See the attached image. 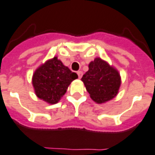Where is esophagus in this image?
<instances>
[{
    "instance_id": "esophagus-1",
    "label": "esophagus",
    "mask_w": 155,
    "mask_h": 155,
    "mask_svg": "<svg viewBox=\"0 0 155 155\" xmlns=\"http://www.w3.org/2000/svg\"><path fill=\"white\" fill-rule=\"evenodd\" d=\"M77 75H78V76H79V78H80V79H81L82 75H83V71H77Z\"/></svg>"
}]
</instances>
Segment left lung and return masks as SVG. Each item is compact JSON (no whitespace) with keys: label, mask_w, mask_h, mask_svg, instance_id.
I'll return each instance as SVG.
<instances>
[{"label":"left lung","mask_w":155,"mask_h":155,"mask_svg":"<svg viewBox=\"0 0 155 155\" xmlns=\"http://www.w3.org/2000/svg\"><path fill=\"white\" fill-rule=\"evenodd\" d=\"M88 68L81 80L90 97L97 104H104L112 99L118 94L121 84L119 71L99 57L91 61Z\"/></svg>","instance_id":"8db88e82"}]
</instances>
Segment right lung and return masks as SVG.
Wrapping results in <instances>:
<instances>
[{"instance_id": "obj_1", "label": "right lung", "mask_w": 155, "mask_h": 155, "mask_svg": "<svg viewBox=\"0 0 155 155\" xmlns=\"http://www.w3.org/2000/svg\"><path fill=\"white\" fill-rule=\"evenodd\" d=\"M77 78V74L55 56L35 71L32 85L37 97L48 104H55L66 93L71 82Z\"/></svg>"}]
</instances>
